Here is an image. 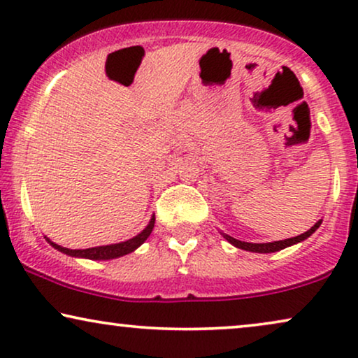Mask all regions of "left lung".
<instances>
[{"label": "left lung", "mask_w": 358, "mask_h": 358, "mask_svg": "<svg viewBox=\"0 0 358 358\" xmlns=\"http://www.w3.org/2000/svg\"><path fill=\"white\" fill-rule=\"evenodd\" d=\"M322 220H320L315 227H311L308 229L306 233L300 234V236H295V238H288V239H282V241H273V243H246V241H239L236 238H231L228 236V234L223 233V238L227 239L228 243H231L233 246H236L239 249H244V251H251V252H261V254H268V252H275V251H280V249H285L288 246H293V244L296 243H301L305 241L306 238H310L313 233L316 231L317 228H320Z\"/></svg>", "instance_id": "8db88e82"}]
</instances>
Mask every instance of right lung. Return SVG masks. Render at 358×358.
Wrapping results in <instances>:
<instances>
[{
	"mask_svg": "<svg viewBox=\"0 0 358 358\" xmlns=\"http://www.w3.org/2000/svg\"><path fill=\"white\" fill-rule=\"evenodd\" d=\"M155 228V215L151 217L148 227H146L140 234H136L135 238L129 239V241L117 243V244H107V246H97V248H90V249H68L63 246H58V244L52 243L50 239H47L48 243L52 244L53 248L58 249L60 252H65L68 256L73 257H85V259H94V261H107V259H115L120 256H125V254L134 252L136 248L141 246L146 241V238L150 236L151 231Z\"/></svg>",
	"mask_w": 358,
	"mask_h": 358,
	"instance_id": "1",
	"label": "right lung"
}]
</instances>
